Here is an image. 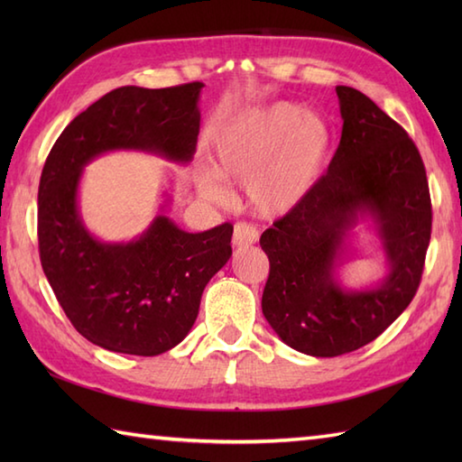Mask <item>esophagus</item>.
Listing matches in <instances>:
<instances>
[{"label":"esophagus","mask_w":462,"mask_h":462,"mask_svg":"<svg viewBox=\"0 0 462 462\" xmlns=\"http://www.w3.org/2000/svg\"><path fill=\"white\" fill-rule=\"evenodd\" d=\"M258 240V230L254 226L240 222L234 226V234H232V246L242 248V246H252Z\"/></svg>","instance_id":"esophagus-1"}]
</instances>
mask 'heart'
Returning a JSON list of instances; mask_svg holds the SVG:
<instances>
[{
    "instance_id": "1",
    "label": "heart",
    "mask_w": 462,
    "mask_h": 462,
    "mask_svg": "<svg viewBox=\"0 0 462 462\" xmlns=\"http://www.w3.org/2000/svg\"><path fill=\"white\" fill-rule=\"evenodd\" d=\"M329 123L296 103L280 101L234 116L214 139V166H200L196 184L212 202L228 199L222 179L246 184L250 208L282 218L306 202L328 169Z\"/></svg>"
}]
</instances>
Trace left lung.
Wrapping results in <instances>:
<instances>
[{
  "mask_svg": "<svg viewBox=\"0 0 462 462\" xmlns=\"http://www.w3.org/2000/svg\"><path fill=\"white\" fill-rule=\"evenodd\" d=\"M339 146L318 189L262 234L270 260L262 311L276 336L311 357H336L381 336L413 300L430 240V196L415 143L369 97L337 85ZM365 223L386 276L347 289L338 270Z\"/></svg>",
  "mask_w": 462,
  "mask_h": 462,
  "instance_id": "left-lung-1",
  "label": "left lung"
}]
</instances>
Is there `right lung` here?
<instances>
[{"instance_id":"obj_1","label":"right lung","mask_w":462,"mask_h":462,"mask_svg":"<svg viewBox=\"0 0 462 462\" xmlns=\"http://www.w3.org/2000/svg\"><path fill=\"white\" fill-rule=\"evenodd\" d=\"M202 83L169 89L119 87L77 115L49 152L39 180V256L73 328L95 346L126 356H161L189 336L200 298L232 256V224L186 232L159 214L129 242H105L79 210L85 166L115 151L189 164L200 131Z\"/></svg>"}]
</instances>
